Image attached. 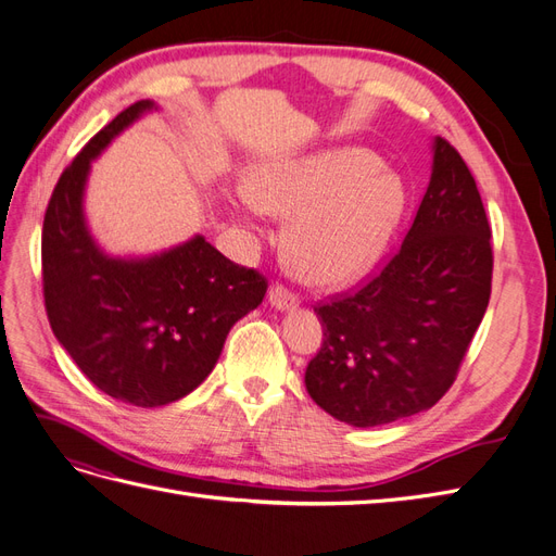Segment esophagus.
Here are the masks:
<instances>
[{
  "mask_svg": "<svg viewBox=\"0 0 556 556\" xmlns=\"http://www.w3.org/2000/svg\"><path fill=\"white\" fill-rule=\"evenodd\" d=\"M268 304H271L276 311H294L299 308V299L290 290H285L282 285H276V288H271V292H268Z\"/></svg>",
  "mask_w": 556,
  "mask_h": 556,
  "instance_id": "34e87169",
  "label": "esophagus"
}]
</instances>
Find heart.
Wrapping results in <instances>:
<instances>
[{"label":"heart","mask_w":556,"mask_h":556,"mask_svg":"<svg viewBox=\"0 0 556 556\" xmlns=\"http://www.w3.org/2000/svg\"><path fill=\"white\" fill-rule=\"evenodd\" d=\"M408 190L359 146L268 160L245 178L233 208L252 225L257 208L292 217L285 250L292 271L308 285L333 288L366 274L406 215Z\"/></svg>","instance_id":"b5f03b06"}]
</instances>
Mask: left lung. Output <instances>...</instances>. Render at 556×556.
Returning a JSON list of instances; mask_svg holds the SVG:
<instances>
[{"instance_id": "8db88e82", "label": "left lung", "mask_w": 556, "mask_h": 556, "mask_svg": "<svg viewBox=\"0 0 556 556\" xmlns=\"http://www.w3.org/2000/svg\"><path fill=\"white\" fill-rule=\"evenodd\" d=\"M401 250L357 294L317 306L325 341L306 368L319 408L350 427L429 410L454 382L492 292V229L478 185L445 139Z\"/></svg>"}]
</instances>
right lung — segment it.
<instances>
[{"label":"right lung","mask_w":556,"mask_h":556,"mask_svg":"<svg viewBox=\"0 0 556 556\" xmlns=\"http://www.w3.org/2000/svg\"><path fill=\"white\" fill-rule=\"evenodd\" d=\"M157 104H131L80 150L43 217V296L55 339L104 394L139 408L188 396L208 378L229 329L266 280L201 233L153 255H111L88 225L92 162Z\"/></svg>","instance_id":"right-lung-1"}]
</instances>
